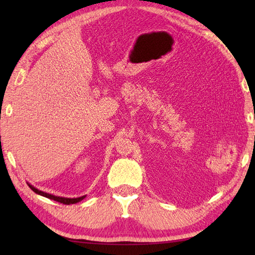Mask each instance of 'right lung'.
Listing matches in <instances>:
<instances>
[{
	"label": "right lung",
	"instance_id": "obj_1",
	"mask_svg": "<svg viewBox=\"0 0 255 255\" xmlns=\"http://www.w3.org/2000/svg\"><path fill=\"white\" fill-rule=\"evenodd\" d=\"M27 184H28V186L31 188V191H34L36 194L41 195V196L47 197V198H49V199H53V200H56V202H59V203H61V204H66V205L77 204V203L81 202V200H82L83 198H85V196H81V197H78V198H67V197L55 196V195H51V194H48V193H45V192H42V191H39V189H37L36 187L30 185L29 183H27Z\"/></svg>",
	"mask_w": 255,
	"mask_h": 255
}]
</instances>
